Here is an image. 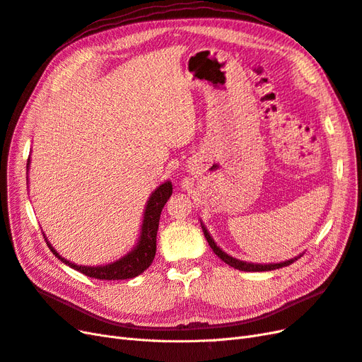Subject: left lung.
Listing matches in <instances>:
<instances>
[{"label":"left lung","instance_id":"left-lung-1","mask_svg":"<svg viewBox=\"0 0 362 362\" xmlns=\"http://www.w3.org/2000/svg\"><path fill=\"white\" fill-rule=\"evenodd\" d=\"M202 224V229H203V233H204V238L208 240L211 249L214 250V253L220 257V259L223 262H226L227 265H230L233 268H236V270L240 272H272V270H277V268H282V267H288L291 265L294 261H297L298 257H300L302 255H297L294 257H291V259L288 261H284V262H273V264H255V262H245V261H241V259H236V257L227 255L224 250H221L218 245H216V243L212 240L211 233L208 232V229H206V226L203 223Z\"/></svg>","mask_w":362,"mask_h":362}]
</instances>
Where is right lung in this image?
<instances>
[{"instance_id":"1","label":"right lung","mask_w":362,"mask_h":362,"mask_svg":"<svg viewBox=\"0 0 362 362\" xmlns=\"http://www.w3.org/2000/svg\"><path fill=\"white\" fill-rule=\"evenodd\" d=\"M30 168V158L27 160V173ZM28 180V179H27ZM173 194V185L170 180L160 183L159 187L154 189L150 195V199L146 204V211H144V220L141 224V232L136 245L124 255L119 259L113 261L105 265H77L71 262L65 257H62L49 241H45L49 247V250L56 255L57 259H60L68 267L74 268V270L83 273L85 276L100 279V281H124V279H133L144 273L151 265L154 255H156V235L159 229V220L160 212L163 209L165 203L168 202Z\"/></svg>"}]
</instances>
